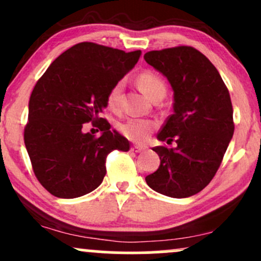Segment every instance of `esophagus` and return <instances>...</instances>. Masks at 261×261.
Listing matches in <instances>:
<instances>
[{
    "instance_id": "esophagus-1",
    "label": "esophagus",
    "mask_w": 261,
    "mask_h": 261,
    "mask_svg": "<svg viewBox=\"0 0 261 261\" xmlns=\"http://www.w3.org/2000/svg\"><path fill=\"white\" fill-rule=\"evenodd\" d=\"M145 150V147H142V146H133L131 147V151H134V152H142Z\"/></svg>"
}]
</instances>
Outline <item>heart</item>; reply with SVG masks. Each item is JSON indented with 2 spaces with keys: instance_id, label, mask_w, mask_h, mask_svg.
<instances>
[{
  "instance_id": "heart-1",
  "label": "heart",
  "mask_w": 261,
  "mask_h": 261,
  "mask_svg": "<svg viewBox=\"0 0 261 261\" xmlns=\"http://www.w3.org/2000/svg\"><path fill=\"white\" fill-rule=\"evenodd\" d=\"M140 89L150 98L155 97L159 94H165L166 87L164 81L158 75L152 72H142L138 77ZM122 82L119 81L110 89L108 94V106L111 110H119L121 105ZM155 126L151 120L140 119V117H130L119 126L120 131L125 138L131 141L142 142L150 135V131Z\"/></svg>"
}]
</instances>
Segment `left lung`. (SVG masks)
<instances>
[{
    "label": "left lung",
    "mask_w": 261,
    "mask_h": 261,
    "mask_svg": "<svg viewBox=\"0 0 261 261\" xmlns=\"http://www.w3.org/2000/svg\"><path fill=\"white\" fill-rule=\"evenodd\" d=\"M144 59L165 76L174 91V114L158 140H175L177 145L153 147L160 166L145 180L163 195L193 196L216 174L234 135L229 91L215 66L190 46L150 51Z\"/></svg>",
    "instance_id": "left-lung-1"
}]
</instances>
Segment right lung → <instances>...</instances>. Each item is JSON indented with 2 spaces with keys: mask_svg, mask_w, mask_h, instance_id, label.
Here are the masks:
<instances>
[{
  "mask_svg": "<svg viewBox=\"0 0 261 261\" xmlns=\"http://www.w3.org/2000/svg\"><path fill=\"white\" fill-rule=\"evenodd\" d=\"M140 56V50L81 42L60 55L37 81L23 139L37 180L52 195L73 199L91 193L105 176L108 153L128 151V140L100 114L108 108L110 89ZM87 122L101 131L98 138L83 133Z\"/></svg>",
  "mask_w": 261,
  "mask_h": 261,
  "instance_id": "1",
  "label": "right lung"
}]
</instances>
